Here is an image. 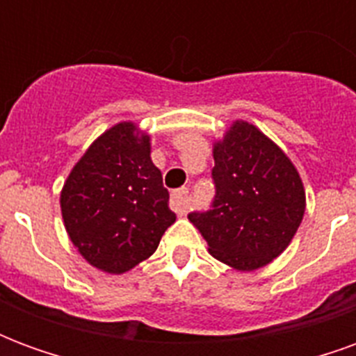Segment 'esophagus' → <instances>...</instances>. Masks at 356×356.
Returning <instances> with one entry per match:
<instances>
[{"instance_id":"esophagus-1","label":"esophagus","mask_w":356,"mask_h":356,"mask_svg":"<svg viewBox=\"0 0 356 356\" xmlns=\"http://www.w3.org/2000/svg\"><path fill=\"white\" fill-rule=\"evenodd\" d=\"M171 206L179 216H185L188 211V188H179L171 194Z\"/></svg>"}]
</instances>
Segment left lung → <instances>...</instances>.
<instances>
[{"label": "left lung", "mask_w": 356, "mask_h": 356, "mask_svg": "<svg viewBox=\"0 0 356 356\" xmlns=\"http://www.w3.org/2000/svg\"><path fill=\"white\" fill-rule=\"evenodd\" d=\"M216 198L208 211L188 213L209 254L250 273L276 259L298 232L305 188L276 143L244 120L213 143Z\"/></svg>", "instance_id": "left-lung-1"}]
</instances>
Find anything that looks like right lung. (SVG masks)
<instances>
[{
  "label": "right lung",
  "mask_w": 356,
  "mask_h": 356,
  "mask_svg": "<svg viewBox=\"0 0 356 356\" xmlns=\"http://www.w3.org/2000/svg\"><path fill=\"white\" fill-rule=\"evenodd\" d=\"M162 171L150 160V135L120 122L91 143L60 191L66 232L81 257L122 275L148 259L175 223Z\"/></svg>",
  "instance_id": "right-lung-1"
}]
</instances>
